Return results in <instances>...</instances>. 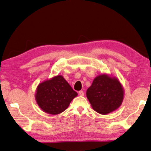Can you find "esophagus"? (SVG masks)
<instances>
[{
	"label": "esophagus",
	"mask_w": 151,
	"mask_h": 151,
	"mask_svg": "<svg viewBox=\"0 0 151 151\" xmlns=\"http://www.w3.org/2000/svg\"><path fill=\"white\" fill-rule=\"evenodd\" d=\"M78 94H79V95L80 96H84V92H83V91H78Z\"/></svg>",
	"instance_id": "1"
}]
</instances>
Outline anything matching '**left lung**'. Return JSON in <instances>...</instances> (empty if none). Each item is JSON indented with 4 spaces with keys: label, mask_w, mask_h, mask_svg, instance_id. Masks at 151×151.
Instances as JSON below:
<instances>
[{
    "label": "left lung",
    "mask_w": 151,
    "mask_h": 151,
    "mask_svg": "<svg viewBox=\"0 0 151 151\" xmlns=\"http://www.w3.org/2000/svg\"><path fill=\"white\" fill-rule=\"evenodd\" d=\"M86 94L92 108L102 114L119 108L124 98V90L118 80L106 74L96 77Z\"/></svg>",
    "instance_id": "left-lung-1"
}]
</instances>
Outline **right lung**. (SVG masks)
<instances>
[{
	"label": "right lung",
	"instance_id": "right-lung-1",
	"mask_svg": "<svg viewBox=\"0 0 151 151\" xmlns=\"http://www.w3.org/2000/svg\"><path fill=\"white\" fill-rule=\"evenodd\" d=\"M77 96V92L59 75L41 83L37 87L35 99L42 111L54 115L64 111Z\"/></svg>",
	"mask_w": 151,
	"mask_h": 151
}]
</instances>
